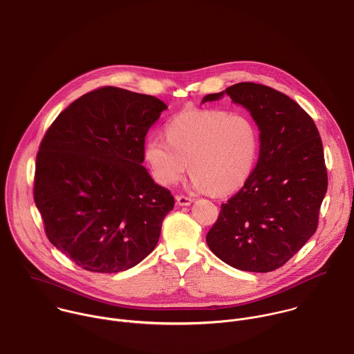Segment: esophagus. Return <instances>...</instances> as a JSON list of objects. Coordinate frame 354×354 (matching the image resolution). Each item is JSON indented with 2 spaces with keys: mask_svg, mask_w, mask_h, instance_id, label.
<instances>
[{
  "mask_svg": "<svg viewBox=\"0 0 354 354\" xmlns=\"http://www.w3.org/2000/svg\"><path fill=\"white\" fill-rule=\"evenodd\" d=\"M176 199L180 206H189L194 202V199L191 196H185V195H177Z\"/></svg>",
  "mask_w": 354,
  "mask_h": 354,
  "instance_id": "obj_1",
  "label": "esophagus"
}]
</instances>
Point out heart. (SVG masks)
<instances>
[{
  "label": "heart",
  "instance_id": "b5f03b06",
  "mask_svg": "<svg viewBox=\"0 0 354 354\" xmlns=\"http://www.w3.org/2000/svg\"><path fill=\"white\" fill-rule=\"evenodd\" d=\"M166 137L151 136L145 159L162 185L178 183L188 167L199 191L227 194L252 174L260 148V133L245 112L187 109L170 119Z\"/></svg>",
  "mask_w": 354,
  "mask_h": 354
}]
</instances>
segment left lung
Returning a JSON list of instances; mask_svg holds the SVG:
<instances>
[{"label": "left lung", "mask_w": 354, "mask_h": 354, "mask_svg": "<svg viewBox=\"0 0 354 354\" xmlns=\"http://www.w3.org/2000/svg\"><path fill=\"white\" fill-rule=\"evenodd\" d=\"M224 93L257 123L260 153L243 187L221 203L206 242L231 267L274 271L317 230L328 187L321 137L311 116L271 87L248 82ZM224 93L209 94L203 102Z\"/></svg>", "instance_id": "obj_1"}]
</instances>
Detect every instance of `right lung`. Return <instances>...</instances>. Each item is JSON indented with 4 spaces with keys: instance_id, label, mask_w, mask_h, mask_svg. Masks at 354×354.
<instances>
[{
    "instance_id": "right-lung-1",
    "label": "right lung",
    "mask_w": 354,
    "mask_h": 354,
    "mask_svg": "<svg viewBox=\"0 0 354 354\" xmlns=\"http://www.w3.org/2000/svg\"><path fill=\"white\" fill-rule=\"evenodd\" d=\"M166 108L105 86L72 102L41 140L35 202L50 242L82 268L124 271L155 249L174 196L142 162L147 133Z\"/></svg>"
}]
</instances>
